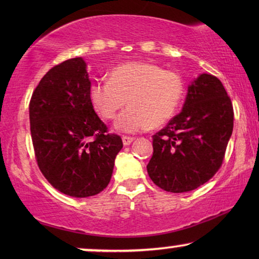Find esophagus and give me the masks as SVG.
Segmentation results:
<instances>
[{"label": "esophagus", "mask_w": 259, "mask_h": 259, "mask_svg": "<svg viewBox=\"0 0 259 259\" xmlns=\"http://www.w3.org/2000/svg\"><path fill=\"white\" fill-rule=\"evenodd\" d=\"M134 139H136V138L134 137H128V136H123L122 137V143H123V145H125V146H127V145H131L134 141Z\"/></svg>", "instance_id": "1"}]
</instances>
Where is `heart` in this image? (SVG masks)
I'll use <instances>...</instances> for the list:
<instances>
[{
  "label": "heart",
  "instance_id": "b5f03b06",
  "mask_svg": "<svg viewBox=\"0 0 259 259\" xmlns=\"http://www.w3.org/2000/svg\"><path fill=\"white\" fill-rule=\"evenodd\" d=\"M185 86L182 76L151 62L132 61L109 72L108 80L97 79L90 86L94 108L112 120L123 106L130 105L115 121L122 133H137L164 125L182 104Z\"/></svg>",
  "mask_w": 259,
  "mask_h": 259
}]
</instances>
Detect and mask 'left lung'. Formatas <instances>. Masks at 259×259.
Listing matches in <instances>:
<instances>
[{
    "label": "left lung",
    "mask_w": 259,
    "mask_h": 259,
    "mask_svg": "<svg viewBox=\"0 0 259 259\" xmlns=\"http://www.w3.org/2000/svg\"><path fill=\"white\" fill-rule=\"evenodd\" d=\"M233 130V107L221 80L200 74L189 86L182 112L155 133L147 172L173 193L208 182L223 164Z\"/></svg>",
    "instance_id": "left-lung-1"
}]
</instances>
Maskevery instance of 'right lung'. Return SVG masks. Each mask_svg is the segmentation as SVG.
Wrapping results in <instances>:
<instances>
[{
  "instance_id": "1",
  "label": "right lung",
  "mask_w": 259,
  "mask_h": 259,
  "mask_svg": "<svg viewBox=\"0 0 259 259\" xmlns=\"http://www.w3.org/2000/svg\"><path fill=\"white\" fill-rule=\"evenodd\" d=\"M82 58L49 69L29 102L30 133L37 166L49 184L70 197L104 191L111 180L121 138L108 133L90 98Z\"/></svg>"
}]
</instances>
